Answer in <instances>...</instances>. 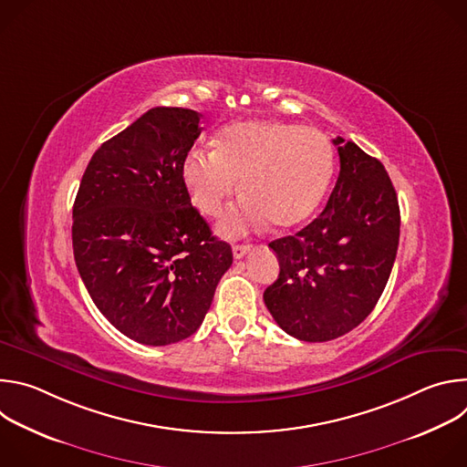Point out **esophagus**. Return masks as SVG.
Returning a JSON list of instances; mask_svg holds the SVG:
<instances>
[{
  "label": "esophagus",
  "instance_id": "1",
  "mask_svg": "<svg viewBox=\"0 0 467 467\" xmlns=\"http://www.w3.org/2000/svg\"><path fill=\"white\" fill-rule=\"evenodd\" d=\"M249 251H251V245H249V244H236V245H233V254H234V258H244Z\"/></svg>",
  "mask_w": 467,
  "mask_h": 467
}]
</instances>
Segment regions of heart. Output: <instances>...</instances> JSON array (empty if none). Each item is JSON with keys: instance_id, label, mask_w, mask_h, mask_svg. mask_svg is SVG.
<instances>
[{"instance_id": "b5f03b06", "label": "heart", "mask_w": 467, "mask_h": 467, "mask_svg": "<svg viewBox=\"0 0 467 467\" xmlns=\"http://www.w3.org/2000/svg\"><path fill=\"white\" fill-rule=\"evenodd\" d=\"M335 171V151L321 130L279 119H242L223 127L214 150L193 148L181 179L193 207L220 216L238 193L244 202L220 222V233L240 236L270 222L274 231L305 223L319 207Z\"/></svg>"}]
</instances>
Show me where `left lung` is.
<instances>
[{"instance_id":"left-lung-1","label":"left lung","mask_w":467,"mask_h":467,"mask_svg":"<svg viewBox=\"0 0 467 467\" xmlns=\"http://www.w3.org/2000/svg\"><path fill=\"white\" fill-rule=\"evenodd\" d=\"M338 181L323 213L274 240L277 281L264 303L277 325L303 342H328L358 327L389 279L399 245V203L380 161L342 137Z\"/></svg>"}]
</instances>
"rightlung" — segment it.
Wrapping results in <instances>:
<instances>
[{"mask_svg":"<svg viewBox=\"0 0 467 467\" xmlns=\"http://www.w3.org/2000/svg\"><path fill=\"white\" fill-rule=\"evenodd\" d=\"M202 114L155 107L92 155L74 203L79 275L127 338L170 346L199 328L233 251L213 236L181 179Z\"/></svg>","mask_w":467,"mask_h":467,"instance_id":"right-lung-1","label":"right lung"}]
</instances>
